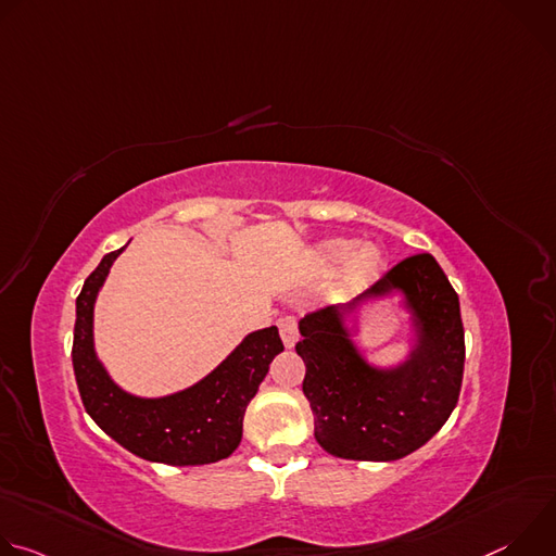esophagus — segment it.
<instances>
[{"label": "esophagus", "mask_w": 556, "mask_h": 556, "mask_svg": "<svg viewBox=\"0 0 556 556\" xmlns=\"http://www.w3.org/2000/svg\"><path fill=\"white\" fill-rule=\"evenodd\" d=\"M277 328H279V334H281V341H283V345L290 350V348H294V343H296V319L294 316H281V319L277 321Z\"/></svg>", "instance_id": "34e87169"}]
</instances>
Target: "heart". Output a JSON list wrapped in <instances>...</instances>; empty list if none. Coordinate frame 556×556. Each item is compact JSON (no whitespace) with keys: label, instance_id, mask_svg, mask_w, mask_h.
<instances>
[{"label":"heart","instance_id":"b5f03b06","mask_svg":"<svg viewBox=\"0 0 556 556\" xmlns=\"http://www.w3.org/2000/svg\"><path fill=\"white\" fill-rule=\"evenodd\" d=\"M314 262L328 273L345 266L341 279L343 294L365 290L384 268V255L378 247L358 249V242L348 240V237H334V240L316 247Z\"/></svg>","mask_w":556,"mask_h":556}]
</instances>
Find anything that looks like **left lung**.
<instances>
[{"label": "left lung", "instance_id": "left-lung-1", "mask_svg": "<svg viewBox=\"0 0 556 556\" xmlns=\"http://www.w3.org/2000/svg\"><path fill=\"white\" fill-rule=\"evenodd\" d=\"M393 291L413 314L415 348L393 368L371 366L353 343L348 320ZM296 354L314 438L330 455L361 462L401 459L427 444L457 405L464 374L459 299L429 253L395 264L367 292L305 314Z\"/></svg>", "mask_w": 556, "mask_h": 556}]
</instances>
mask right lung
I'll return each instance as SVG.
<instances>
[{
	"mask_svg": "<svg viewBox=\"0 0 556 556\" xmlns=\"http://www.w3.org/2000/svg\"><path fill=\"white\" fill-rule=\"evenodd\" d=\"M123 251L108 253L76 296L72 365L84 407L112 440L142 459L169 466L219 462L240 446L247 407L268 365L283 352L279 330L251 332L211 374L182 391L140 399L121 389L94 350V303Z\"/></svg>",
	"mask_w": 556,
	"mask_h": 556,
	"instance_id": "1",
	"label": "right lung"
}]
</instances>
